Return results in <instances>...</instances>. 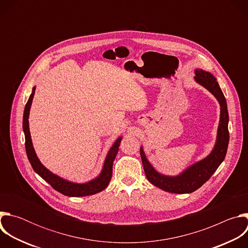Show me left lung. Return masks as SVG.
<instances>
[{
	"mask_svg": "<svg viewBox=\"0 0 248 248\" xmlns=\"http://www.w3.org/2000/svg\"><path fill=\"white\" fill-rule=\"evenodd\" d=\"M194 80L205 87L218 100L221 113L217 131L216 143L211 153L204 159L194 163L178 175H166L157 171L147 160L142 146L140 147V156L147 180L155 186L171 193H191L202 186L213 174L224 161L230 140L229 113L226 98L215 77L201 68L195 69Z\"/></svg>",
	"mask_w": 248,
	"mask_h": 248,
	"instance_id": "obj_1",
	"label": "left lung"
}]
</instances>
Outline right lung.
<instances>
[{"label": "right lung", "instance_id": "right-lung-1", "mask_svg": "<svg viewBox=\"0 0 248 248\" xmlns=\"http://www.w3.org/2000/svg\"><path fill=\"white\" fill-rule=\"evenodd\" d=\"M35 89L36 87L32 88V93L29 96V99L25 105L24 112H23V122H22V127L23 132L25 135V149L26 154L28 157V160L33 168V170L36 171L41 178L46 181L55 190L61 192L63 195L70 196V197H79V196H87V195H93L95 193H98L102 190H104L106 187L108 186L111 179H112V173H113V163L114 160L119 152L120 143L122 141V136H120L115 143L110 148L107 156H106L103 169L100 172V174L95 178L94 180L85 183V184H77L73 182H68L61 176L53 173L50 171L44 165L40 162L38 159L35 150L33 148L30 130H29V112L30 107L32 104V100L34 97Z\"/></svg>", "mask_w": 248, "mask_h": 248}]
</instances>
